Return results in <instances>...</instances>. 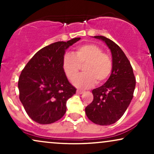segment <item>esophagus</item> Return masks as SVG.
I'll use <instances>...</instances> for the list:
<instances>
[{
	"label": "esophagus",
	"mask_w": 154,
	"mask_h": 154,
	"mask_svg": "<svg viewBox=\"0 0 154 154\" xmlns=\"http://www.w3.org/2000/svg\"><path fill=\"white\" fill-rule=\"evenodd\" d=\"M84 91H81V90H77V93H78V94H82V93H84Z\"/></svg>",
	"instance_id": "1"
}]
</instances>
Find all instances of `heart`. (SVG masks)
I'll return each instance as SVG.
<instances>
[{"label": "heart", "mask_w": 154, "mask_h": 154, "mask_svg": "<svg viewBox=\"0 0 154 154\" xmlns=\"http://www.w3.org/2000/svg\"><path fill=\"white\" fill-rule=\"evenodd\" d=\"M84 74L74 82L78 88L92 87L95 82L103 84L110 77L113 70V61L109 55L95 44L88 43L77 47L71 55H66L62 61V69L66 78L73 81L78 75L80 67Z\"/></svg>", "instance_id": "heart-1"}]
</instances>
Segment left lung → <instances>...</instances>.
I'll return each mask as SVG.
<instances>
[{"label":"left lung","mask_w":154,"mask_h":154,"mask_svg":"<svg viewBox=\"0 0 154 154\" xmlns=\"http://www.w3.org/2000/svg\"><path fill=\"white\" fill-rule=\"evenodd\" d=\"M106 44L112 55L113 70L103 85L92 91L93 100L85 108L88 118L99 125H110L122 116L135 88L132 67L118 45L103 36H94Z\"/></svg>","instance_id":"1"}]
</instances>
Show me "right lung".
I'll use <instances>...</instances> for the list:
<instances>
[{
  "instance_id": "1",
  "label": "right lung",
  "mask_w": 154,
  "mask_h": 154,
  "mask_svg": "<svg viewBox=\"0 0 154 154\" xmlns=\"http://www.w3.org/2000/svg\"><path fill=\"white\" fill-rule=\"evenodd\" d=\"M80 38L59 41L40 49L19 76V99L26 114L41 125L54 123L66 111V101L76 93L62 69L65 51Z\"/></svg>"
}]
</instances>
